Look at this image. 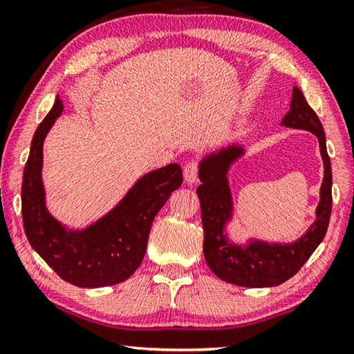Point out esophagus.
Instances as JSON below:
<instances>
[{
    "mask_svg": "<svg viewBox=\"0 0 354 354\" xmlns=\"http://www.w3.org/2000/svg\"><path fill=\"white\" fill-rule=\"evenodd\" d=\"M183 177L188 183L197 182V178H198V162H196V160H189V162L183 166Z\"/></svg>",
    "mask_w": 354,
    "mask_h": 354,
    "instance_id": "esophagus-1",
    "label": "esophagus"
}]
</instances>
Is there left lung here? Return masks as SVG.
<instances>
[{"instance_id":"obj_1","label":"left lung","mask_w":354,"mask_h":354,"mask_svg":"<svg viewBox=\"0 0 354 354\" xmlns=\"http://www.w3.org/2000/svg\"><path fill=\"white\" fill-rule=\"evenodd\" d=\"M283 126L310 131L319 138L325 166L321 186V202L316 209V222L295 243H266L254 240L248 246L232 245L223 234L225 222L231 217V194L226 182L230 165L242 154V148L231 146L218 154L206 157L200 163L198 177L202 185L197 196L202 206L203 252L206 263L225 282L250 288L276 286L288 281L302 268L325 237L331 216V163L325 145V132L316 112L306 103L297 88L292 89L291 109L282 120Z\"/></svg>"}]
</instances>
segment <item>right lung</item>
Listing matches in <instances>:
<instances>
[{"label":"right lung","mask_w":354,"mask_h":354,"mask_svg":"<svg viewBox=\"0 0 354 354\" xmlns=\"http://www.w3.org/2000/svg\"><path fill=\"white\" fill-rule=\"evenodd\" d=\"M62 111L57 98L32 138L21 186L26 236L63 281L82 288L115 285L142 263L151 225L171 192L182 186V169L172 163L149 172L108 216L83 231L68 232L46 209L41 182L43 142Z\"/></svg>","instance_id":"right-lung-1"}]
</instances>
